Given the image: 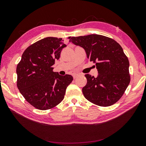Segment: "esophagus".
<instances>
[{"label":"esophagus","mask_w":146,"mask_h":146,"mask_svg":"<svg viewBox=\"0 0 146 146\" xmlns=\"http://www.w3.org/2000/svg\"><path fill=\"white\" fill-rule=\"evenodd\" d=\"M78 75V74H77V73H74L73 75V76L74 78H75L77 77Z\"/></svg>","instance_id":"obj_1"}]
</instances>
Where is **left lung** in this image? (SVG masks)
<instances>
[{"label":"left lung","mask_w":146,"mask_h":146,"mask_svg":"<svg viewBox=\"0 0 146 146\" xmlns=\"http://www.w3.org/2000/svg\"><path fill=\"white\" fill-rule=\"evenodd\" d=\"M70 42L82 48L88 58L96 62L97 77L85 75L87 84L82 88L84 97L103 107L114 104L130 82L129 62L122 47L112 38L96 34L73 36Z\"/></svg>","instance_id":"left-lung-1"}]
</instances>
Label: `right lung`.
I'll list each match as a JSON object with an SVG mask.
<instances>
[{"label":"right lung","instance_id":"add662e5","mask_svg":"<svg viewBox=\"0 0 146 146\" xmlns=\"http://www.w3.org/2000/svg\"><path fill=\"white\" fill-rule=\"evenodd\" d=\"M65 47L62 38H42L24 51L17 65V87L25 99L36 109L47 110L58 105L72 82L71 75L62 76L53 71L55 61L58 60Z\"/></svg>","mask_w":146,"mask_h":146}]
</instances>
